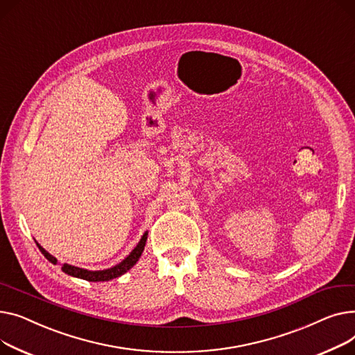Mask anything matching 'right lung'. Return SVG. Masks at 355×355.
<instances>
[{
    "label": "right lung",
    "mask_w": 355,
    "mask_h": 355,
    "mask_svg": "<svg viewBox=\"0 0 355 355\" xmlns=\"http://www.w3.org/2000/svg\"><path fill=\"white\" fill-rule=\"evenodd\" d=\"M148 234L149 232L146 231L143 234V236L140 238L139 243L135 246L133 251L126 258H124L121 262H119L117 265H114L112 268L101 269V270H89V269H85V268H78V266H74V265L64 263V265L61 266L62 272H66L70 277L80 278V279H85V281H90V282H104V281H110V279L119 278L123 274H126L130 268H133L136 265V262L139 261V258L141 257V252L144 251V246H146V241H148ZM37 246H38V249L41 251V254H43L51 263L57 265V259L53 255H50L40 243H37Z\"/></svg>",
    "instance_id": "obj_1"
}]
</instances>
